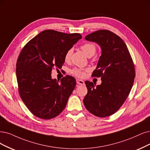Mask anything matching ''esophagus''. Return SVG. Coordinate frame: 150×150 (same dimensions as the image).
Listing matches in <instances>:
<instances>
[{"instance_id":"34e87169","label":"esophagus","mask_w":150,"mask_h":150,"mask_svg":"<svg viewBox=\"0 0 150 150\" xmlns=\"http://www.w3.org/2000/svg\"><path fill=\"white\" fill-rule=\"evenodd\" d=\"M76 82L77 84L80 85H84L85 84V82L83 81V80H80V79H76Z\"/></svg>"}]
</instances>
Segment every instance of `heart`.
<instances>
[{"label":"heart","mask_w":150,"mask_h":150,"mask_svg":"<svg viewBox=\"0 0 150 150\" xmlns=\"http://www.w3.org/2000/svg\"><path fill=\"white\" fill-rule=\"evenodd\" d=\"M80 48L82 51H83V52L87 55V56L89 57L93 56V55L95 54L96 50L95 44L93 43H90V42L83 44V45L81 46ZM71 54H72V49H69V50L67 51L64 55L65 61L67 62V61H69L70 59ZM85 71H86L85 70L83 69L74 68L71 70L70 73L75 76L83 77L85 75Z\"/></svg>","instance_id":"b5f03b06"}]
</instances>
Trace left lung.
<instances>
[{"mask_svg":"<svg viewBox=\"0 0 150 150\" xmlns=\"http://www.w3.org/2000/svg\"><path fill=\"white\" fill-rule=\"evenodd\" d=\"M100 45L102 54L92 77L101 78L96 87L85 81L88 93L83 99L86 109L97 117H108L122 106L135 76V65L125 43L113 32L100 30L85 37Z\"/></svg>","mask_w":150,"mask_h":150,"instance_id":"left-lung-1","label":"left lung"}]
</instances>
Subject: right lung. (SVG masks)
Wrapping results in <instances>:
<instances>
[{
    "label": "right lung",
    "instance_id": "right-lung-1",
    "mask_svg": "<svg viewBox=\"0 0 150 150\" xmlns=\"http://www.w3.org/2000/svg\"><path fill=\"white\" fill-rule=\"evenodd\" d=\"M81 38L79 33L47 30L31 39L21 49L16 64L18 93L36 117L51 119L65 109L76 80L70 75L63 77L60 82L53 80L51 71L62 68L65 52Z\"/></svg>",
    "mask_w": 150,
    "mask_h": 150
}]
</instances>
